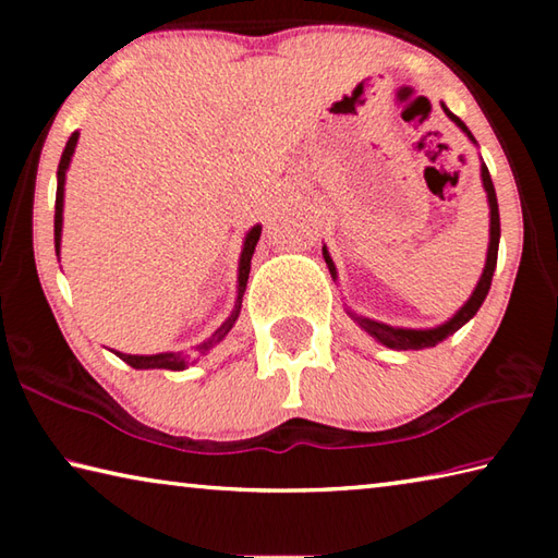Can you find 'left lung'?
I'll return each mask as SVG.
<instances>
[{"mask_svg": "<svg viewBox=\"0 0 558 558\" xmlns=\"http://www.w3.org/2000/svg\"><path fill=\"white\" fill-rule=\"evenodd\" d=\"M442 110H446V116L456 122V125L465 132L468 140L472 145L475 143V137H472V132L468 130L465 122H462L458 116H452V112L446 108V102H440ZM480 177H483V189L487 194V206H489V243H487V258H485V268H483V276H480L475 290H472V295L468 298L465 305H462L456 315L448 317L446 323H440L436 327H393V325H386L379 323V319H372V317H364V315H356L352 310L347 307V315L354 319V323L364 329L366 335L374 337L376 342L396 349V352H401V349H426V347H436L442 339L456 335L462 325H468L472 317L477 315L480 305H483L489 286H493V276H495V268H497V248H499V206H497V194H495V184H493V177H489L485 162H480ZM323 256L329 272H332V280H337V268H335V260L329 256L327 245H323Z\"/></svg>", "mask_w": 558, "mask_h": 558, "instance_id": "1", "label": "left lung"}]
</instances>
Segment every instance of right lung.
I'll return each instance as SVG.
<instances>
[{"mask_svg":"<svg viewBox=\"0 0 558 558\" xmlns=\"http://www.w3.org/2000/svg\"><path fill=\"white\" fill-rule=\"evenodd\" d=\"M78 135L81 132H73L69 137V143H65V149L61 155V162H59V172H56V179H59V186H56V216H53V243H56V256H61V233H63V194H65V172H69L71 167V159L75 153V145H78ZM260 239V223L251 226L248 231H245V239H243V248H241V258H239V280H235V305L231 310V315L226 317V323L216 329V332L204 339L202 344L194 347V352L204 356L209 354L211 349L221 342V339L231 332V327L235 325V319L241 315V300H243V292L245 286H248V272H251V258H253V251H256V243ZM122 362L130 364L132 369H172V372H182L186 369L189 364H194L189 354L184 352H162V354H122L116 352Z\"/></svg>","mask_w":558,"mask_h":558,"instance_id":"add662e5","label":"right lung"}]
</instances>
